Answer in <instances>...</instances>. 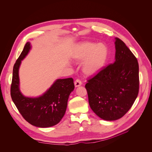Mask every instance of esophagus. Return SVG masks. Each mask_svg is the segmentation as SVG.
Here are the masks:
<instances>
[{"label": "esophagus", "mask_w": 152, "mask_h": 152, "mask_svg": "<svg viewBox=\"0 0 152 152\" xmlns=\"http://www.w3.org/2000/svg\"><path fill=\"white\" fill-rule=\"evenodd\" d=\"M81 85H82V82L80 80L77 79V80H75V87H78V86H80Z\"/></svg>", "instance_id": "34e87169"}]
</instances>
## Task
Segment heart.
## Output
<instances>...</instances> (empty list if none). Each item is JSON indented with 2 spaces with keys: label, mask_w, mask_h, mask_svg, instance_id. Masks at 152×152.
Masks as SVG:
<instances>
[{
  "label": "heart",
  "mask_w": 152,
  "mask_h": 152,
  "mask_svg": "<svg viewBox=\"0 0 152 152\" xmlns=\"http://www.w3.org/2000/svg\"><path fill=\"white\" fill-rule=\"evenodd\" d=\"M109 49L104 43L82 41L75 46L71 58L76 62L82 61V71L85 75L93 76L99 73L107 62Z\"/></svg>",
  "instance_id": "1"
}]
</instances>
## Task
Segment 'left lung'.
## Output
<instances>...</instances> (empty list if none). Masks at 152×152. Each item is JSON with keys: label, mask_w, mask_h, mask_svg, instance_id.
Segmentation results:
<instances>
[{"label": "left lung", "mask_w": 152, "mask_h": 152, "mask_svg": "<svg viewBox=\"0 0 152 152\" xmlns=\"http://www.w3.org/2000/svg\"><path fill=\"white\" fill-rule=\"evenodd\" d=\"M114 63L85 85L91 109L100 118L114 121L131 109L139 91L138 62L125 43L115 38Z\"/></svg>", "instance_id": "1"}]
</instances>
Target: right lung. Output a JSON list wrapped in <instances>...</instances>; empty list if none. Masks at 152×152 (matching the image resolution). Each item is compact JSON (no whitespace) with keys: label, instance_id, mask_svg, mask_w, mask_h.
I'll return each mask as SVG.
<instances>
[{"label":"right lung","instance_id":"1","mask_svg":"<svg viewBox=\"0 0 152 152\" xmlns=\"http://www.w3.org/2000/svg\"><path fill=\"white\" fill-rule=\"evenodd\" d=\"M31 49V43L27 42L14 64L11 96L18 111L28 123L38 127H49L57 124L66 113L69 96L75 89L73 79H58L42 94L35 97L24 96L20 89L19 69L21 61Z\"/></svg>","mask_w":152,"mask_h":152}]
</instances>
